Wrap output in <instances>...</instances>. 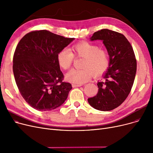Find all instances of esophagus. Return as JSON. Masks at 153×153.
I'll return each mask as SVG.
<instances>
[{"mask_svg":"<svg viewBox=\"0 0 153 153\" xmlns=\"http://www.w3.org/2000/svg\"><path fill=\"white\" fill-rule=\"evenodd\" d=\"M82 85L81 84H72V86L73 87H81Z\"/></svg>","mask_w":153,"mask_h":153,"instance_id":"1","label":"esophagus"}]
</instances>
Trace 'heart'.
<instances>
[{
  "instance_id": "heart-1",
  "label": "heart",
  "mask_w": 153,
  "mask_h": 153,
  "mask_svg": "<svg viewBox=\"0 0 153 153\" xmlns=\"http://www.w3.org/2000/svg\"><path fill=\"white\" fill-rule=\"evenodd\" d=\"M75 58H82L81 69H72L66 75L67 81L75 84H83L89 81L92 75L99 77L104 74L110 66L108 52L87 42H81L72 45L71 51L61 50L57 55L59 66L64 70L69 69Z\"/></svg>"
}]
</instances>
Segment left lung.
I'll return each mask as SVG.
<instances>
[{"label": "left lung", "mask_w": 153, "mask_h": 153, "mask_svg": "<svg viewBox=\"0 0 153 153\" xmlns=\"http://www.w3.org/2000/svg\"><path fill=\"white\" fill-rule=\"evenodd\" d=\"M91 39L102 40L110 56V66L103 81L97 83V94L88 99V102L97 110L110 111L121 105L130 93L136 72L135 54L130 43L118 32L102 29Z\"/></svg>", "instance_id": "8db88e82"}]
</instances>
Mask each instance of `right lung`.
<instances>
[{
	"label": "right lung",
	"instance_id": "right-lung-1",
	"mask_svg": "<svg viewBox=\"0 0 153 153\" xmlns=\"http://www.w3.org/2000/svg\"><path fill=\"white\" fill-rule=\"evenodd\" d=\"M74 39L41 30L29 32L20 40L13 72L20 94L31 107L50 111L66 100L72 85L62 81L57 55Z\"/></svg>",
	"mask_w": 153,
	"mask_h": 153
}]
</instances>
